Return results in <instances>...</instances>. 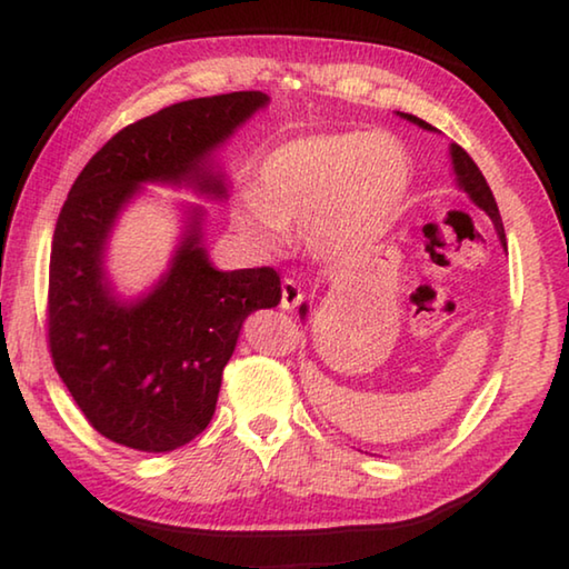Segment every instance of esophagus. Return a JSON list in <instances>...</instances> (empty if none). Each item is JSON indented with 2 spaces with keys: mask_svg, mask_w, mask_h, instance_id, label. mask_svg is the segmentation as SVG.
Here are the masks:
<instances>
[{
  "mask_svg": "<svg viewBox=\"0 0 569 569\" xmlns=\"http://www.w3.org/2000/svg\"><path fill=\"white\" fill-rule=\"evenodd\" d=\"M301 301H303L301 286L291 281V278H286V281L281 283V308L283 311H293V308Z\"/></svg>",
  "mask_w": 569,
  "mask_h": 569,
  "instance_id": "esophagus-1",
  "label": "esophagus"
}]
</instances>
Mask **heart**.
<instances>
[{
	"mask_svg": "<svg viewBox=\"0 0 569 569\" xmlns=\"http://www.w3.org/2000/svg\"><path fill=\"white\" fill-rule=\"evenodd\" d=\"M413 160L387 132H316L268 152L230 223L258 256L301 228L308 253L331 268L361 261L403 216Z\"/></svg>",
	"mask_w": 569,
	"mask_h": 569,
	"instance_id": "b5f03b06",
	"label": "heart"
}]
</instances>
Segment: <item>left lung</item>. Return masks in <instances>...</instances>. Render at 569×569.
Here are the masks:
<instances>
[{"label":"left lung","mask_w":569,"mask_h":569,"mask_svg":"<svg viewBox=\"0 0 569 569\" xmlns=\"http://www.w3.org/2000/svg\"><path fill=\"white\" fill-rule=\"evenodd\" d=\"M399 118L409 120V122H413V124H419L421 130H429V132H431V130H437V128H431L429 122L419 120L417 114L399 112ZM449 158H451V170H455V180H457V186L467 192L471 203H475L477 208L485 210V213L489 216V220H492V223H495L497 238L502 240V246H507L505 226H502V216H499L497 200H495V196H492V190H489L485 176H481V170L477 168V162L471 160V158L467 156V150H465V148H459L457 142H451V146H449ZM306 313H308V308H306V306H301V319H306Z\"/></svg>","instance_id":"left-lung-1"}]
</instances>
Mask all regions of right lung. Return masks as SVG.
<instances>
[{
  "label": "right lung",
  "instance_id": "obj_1",
  "mask_svg": "<svg viewBox=\"0 0 569 569\" xmlns=\"http://www.w3.org/2000/svg\"><path fill=\"white\" fill-rule=\"evenodd\" d=\"M268 104L228 92L170 104L128 124L77 176L50 256V351L77 407L114 445L160 455L203 431L223 369L258 308L281 301L273 268L218 271L203 246V206H182L180 240L146 293L124 298L104 268L114 223L142 186L226 200L216 150Z\"/></svg>",
  "mask_w": 569,
  "mask_h": 569
}]
</instances>
